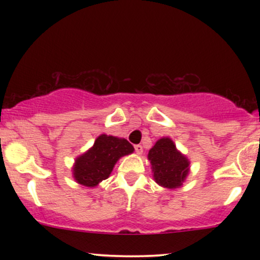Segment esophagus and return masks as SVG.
Segmentation results:
<instances>
[{"label":"esophagus","instance_id":"1","mask_svg":"<svg viewBox=\"0 0 260 260\" xmlns=\"http://www.w3.org/2000/svg\"><path fill=\"white\" fill-rule=\"evenodd\" d=\"M134 149H136V153L138 154V155H142V153H143V147L142 145H136V147H134Z\"/></svg>","mask_w":260,"mask_h":260}]
</instances>
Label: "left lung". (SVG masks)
I'll return each mask as SVG.
<instances>
[{"instance_id":"left-lung-1","label":"left lung","mask_w":260,"mask_h":260,"mask_svg":"<svg viewBox=\"0 0 260 260\" xmlns=\"http://www.w3.org/2000/svg\"><path fill=\"white\" fill-rule=\"evenodd\" d=\"M148 160L154 181L168 189L182 187L189 175V159L176 148L174 140L169 137H162L155 143L149 150Z\"/></svg>"}]
</instances>
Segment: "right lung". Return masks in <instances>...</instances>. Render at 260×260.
I'll list each match as a JSON object with an SVG mask.
<instances>
[{"mask_svg": "<svg viewBox=\"0 0 260 260\" xmlns=\"http://www.w3.org/2000/svg\"><path fill=\"white\" fill-rule=\"evenodd\" d=\"M133 151V145L124 138L100 134L92 147L74 160L72 168L74 181L88 188L98 187L109 178L116 162Z\"/></svg>", "mask_w": 260, "mask_h": 260, "instance_id": "obj_1", "label": "right lung"}]
</instances>
